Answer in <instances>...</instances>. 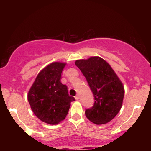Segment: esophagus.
I'll return each instance as SVG.
<instances>
[{
	"instance_id": "obj_1",
	"label": "esophagus",
	"mask_w": 151,
	"mask_h": 151,
	"mask_svg": "<svg viewBox=\"0 0 151 151\" xmlns=\"http://www.w3.org/2000/svg\"><path fill=\"white\" fill-rule=\"evenodd\" d=\"M75 99L76 100H79V94H77V96H75Z\"/></svg>"
}]
</instances>
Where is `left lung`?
I'll return each mask as SVG.
<instances>
[{
    "label": "left lung",
    "mask_w": 151,
    "mask_h": 151,
    "mask_svg": "<svg viewBox=\"0 0 151 151\" xmlns=\"http://www.w3.org/2000/svg\"><path fill=\"white\" fill-rule=\"evenodd\" d=\"M75 65L86 78L94 96V104L86 109V118L93 124L109 123L122 106L124 86L109 64L100 57L76 60Z\"/></svg>",
    "instance_id": "8db88e82"
}]
</instances>
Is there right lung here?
Listing matches in <instances>:
<instances>
[{
    "mask_svg": "<svg viewBox=\"0 0 151 151\" xmlns=\"http://www.w3.org/2000/svg\"><path fill=\"white\" fill-rule=\"evenodd\" d=\"M65 62H55L42 69L31 86L27 100L38 119L50 125H57L67 116L71 102L67 86L61 83Z\"/></svg>",
    "mask_w": 151,
    "mask_h": 151,
    "instance_id": "add662e5",
    "label": "right lung"
}]
</instances>
